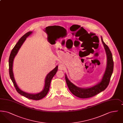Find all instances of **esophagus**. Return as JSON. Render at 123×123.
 <instances>
[{"label":"esophagus","instance_id":"1","mask_svg":"<svg viewBox=\"0 0 123 123\" xmlns=\"http://www.w3.org/2000/svg\"><path fill=\"white\" fill-rule=\"evenodd\" d=\"M59 70H64L65 68L64 65L63 64H59V67H58Z\"/></svg>","mask_w":123,"mask_h":123}]
</instances>
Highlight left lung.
Here are the masks:
<instances>
[{
  "instance_id": "1",
  "label": "left lung",
  "mask_w": 123,
  "mask_h": 123,
  "mask_svg": "<svg viewBox=\"0 0 123 123\" xmlns=\"http://www.w3.org/2000/svg\"><path fill=\"white\" fill-rule=\"evenodd\" d=\"M101 41L103 44L107 55V66L105 74L101 82L91 88H82L76 87L70 82L65 75V80L69 90L72 94L77 97L84 99L93 97L100 92L104 91L109 85L111 75L113 72L114 63L110 50L104 42L103 41L102 38Z\"/></svg>"
}]
</instances>
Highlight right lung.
<instances>
[{
    "label": "right lung",
    "instance_id": "obj_1",
    "mask_svg": "<svg viewBox=\"0 0 123 123\" xmlns=\"http://www.w3.org/2000/svg\"><path fill=\"white\" fill-rule=\"evenodd\" d=\"M32 33V32L30 31L28 32L27 33H26L24 35H23L18 41V43L16 44V45L14 47V48L12 49V52L10 54V57L9 59V74L11 77V79L12 80V82H13L14 86L16 88L17 91L18 93L22 95L25 96V97L29 99H34V100H40L42 98H43L44 97L46 96L47 94L48 93L51 80L53 78V77L54 76V75L56 74V72L58 70V66H57L53 70H52L50 73H49L46 78L45 80V87L44 88V89L43 91H42L41 92L37 94H30L25 93L23 91L21 90L19 88H18V85L16 84V82H15V80L14 79V77L13 76V73L12 71V66H13V60L15 57V56L17 55L18 51L22 45L24 41H25L27 37H28Z\"/></svg>",
    "mask_w": 123,
    "mask_h": 123
}]
</instances>
